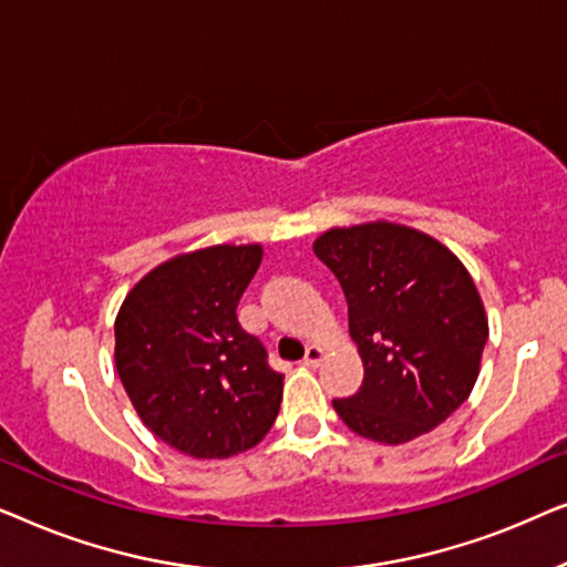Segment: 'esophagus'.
Masks as SVG:
<instances>
[{
	"instance_id": "1",
	"label": "esophagus",
	"mask_w": 567,
	"mask_h": 567,
	"mask_svg": "<svg viewBox=\"0 0 567 567\" xmlns=\"http://www.w3.org/2000/svg\"><path fill=\"white\" fill-rule=\"evenodd\" d=\"M322 359H324V348L309 346L307 353H305V359H301V363H305V367H309V369H315V367H320Z\"/></svg>"
}]
</instances>
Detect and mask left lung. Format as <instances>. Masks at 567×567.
<instances>
[{"instance_id":"left-lung-1","label":"left lung","mask_w":567,"mask_h":567,"mask_svg":"<svg viewBox=\"0 0 567 567\" xmlns=\"http://www.w3.org/2000/svg\"><path fill=\"white\" fill-rule=\"evenodd\" d=\"M315 255L348 301L363 382L332 400L353 433L405 444L444 423L480 374L487 317L460 258L423 231L390 221L330 229Z\"/></svg>"}]
</instances>
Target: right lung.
Returning <instances> with one entry per match:
<instances>
[{
  "label": "right lung",
  "instance_id": "right-lung-1",
  "mask_svg": "<svg viewBox=\"0 0 567 567\" xmlns=\"http://www.w3.org/2000/svg\"><path fill=\"white\" fill-rule=\"evenodd\" d=\"M260 245H216L162 262L115 317V369L146 429L196 460L252 449L274 425L284 377L237 322Z\"/></svg>",
  "mask_w": 567,
  "mask_h": 567
}]
</instances>
